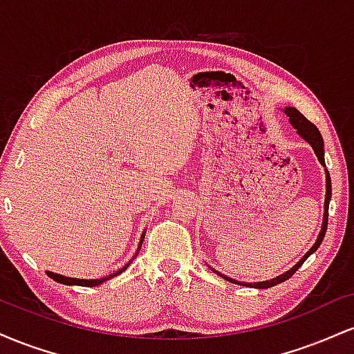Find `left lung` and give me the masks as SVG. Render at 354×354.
<instances>
[{
  "label": "left lung",
  "mask_w": 354,
  "mask_h": 354,
  "mask_svg": "<svg viewBox=\"0 0 354 354\" xmlns=\"http://www.w3.org/2000/svg\"><path fill=\"white\" fill-rule=\"evenodd\" d=\"M284 113H286V116L290 118V123L295 126V129H296V131H298V135L301 136L303 140H306L308 143L311 145V148L315 149V154H316V158H318L319 163L323 165V166H326V165H324V149H323L324 143H323V138H321V133L318 131V128H316V126L313 124L311 121H308L306 118H304V116L301 115V113H299L298 109H296V108H291V106L284 108ZM324 171H326V200H324V216H323V226H321V231H319V234H318V239H316L315 245L311 246V250L308 251V253L304 254L303 258L299 259V261L296 263V265H295L293 268H291V270H288L286 273H283V274L276 276V278L270 279V281H259V283H241V281H236V279L228 278V276H225V274L218 273V271H214V270H213L214 273L221 276V278L228 279V281H231V283L245 284V286L261 288V290H265V288H271V286H274V284H279V283L286 281L288 278H291V276H293V274L296 273V271H298V268L301 266L304 261H306L308 256L313 254V253H315L316 250H318V246L321 245V241H323V238H324V233H326V228H328V208H330V200H331V178H330V173H328V169H324Z\"/></svg>",
  "instance_id": "8db88e82"
}]
</instances>
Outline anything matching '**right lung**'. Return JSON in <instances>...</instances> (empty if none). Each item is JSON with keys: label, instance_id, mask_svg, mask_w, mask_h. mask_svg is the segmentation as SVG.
<instances>
[{"label": "right lung", "instance_id": "right-lung-1", "mask_svg": "<svg viewBox=\"0 0 354 354\" xmlns=\"http://www.w3.org/2000/svg\"><path fill=\"white\" fill-rule=\"evenodd\" d=\"M143 239H145V233L141 234V239H140V246H138V251H140L141 245H143ZM138 251H136V254H138ZM136 254H135V256H136ZM128 265H129V263H128ZM128 265H126V266L123 268V270L116 271V273L109 274V276H106V278H100V279H78V278H68V276H63V274H56V273H51V271H46V273H48V276H50V278H53V279H55V281H58V283H61V284H70V286H98V284L104 283V281H108V279H111L113 276L120 274L121 271H124L126 268H128Z\"/></svg>", "mask_w": 354, "mask_h": 354}]
</instances>
